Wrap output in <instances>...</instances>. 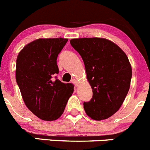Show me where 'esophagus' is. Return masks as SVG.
<instances>
[{
  "instance_id": "esophagus-1",
  "label": "esophagus",
  "mask_w": 150,
  "mask_h": 150,
  "mask_svg": "<svg viewBox=\"0 0 150 150\" xmlns=\"http://www.w3.org/2000/svg\"><path fill=\"white\" fill-rule=\"evenodd\" d=\"M72 83L75 85V86H78V82L76 79H72Z\"/></svg>"
}]
</instances>
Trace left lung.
I'll use <instances>...</instances> for the list:
<instances>
[{
  "label": "left lung",
  "mask_w": 150,
  "mask_h": 150,
  "mask_svg": "<svg viewBox=\"0 0 150 150\" xmlns=\"http://www.w3.org/2000/svg\"><path fill=\"white\" fill-rule=\"evenodd\" d=\"M71 46L81 55L93 96L84 102L86 113L97 121L116 113L128 92L132 76L126 54L110 40L100 38L72 39Z\"/></svg>",
  "instance_id": "left-lung-1"
}]
</instances>
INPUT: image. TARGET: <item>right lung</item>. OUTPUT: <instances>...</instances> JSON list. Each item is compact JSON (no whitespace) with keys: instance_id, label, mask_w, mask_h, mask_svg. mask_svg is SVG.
<instances>
[{"instance_id":"add662e5","label":"right lung","mask_w":150,"mask_h":150,"mask_svg":"<svg viewBox=\"0 0 150 150\" xmlns=\"http://www.w3.org/2000/svg\"><path fill=\"white\" fill-rule=\"evenodd\" d=\"M68 40L40 38L24 46L16 59V79L26 107L40 120H58L74 92L71 83L52 77L59 74L57 57Z\"/></svg>"}]
</instances>
